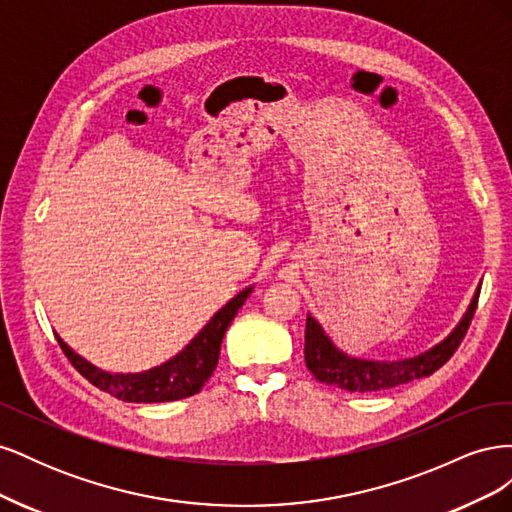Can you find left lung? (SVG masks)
Instances as JSON below:
<instances>
[{
    "instance_id": "1",
    "label": "left lung",
    "mask_w": 512,
    "mask_h": 512,
    "mask_svg": "<svg viewBox=\"0 0 512 512\" xmlns=\"http://www.w3.org/2000/svg\"><path fill=\"white\" fill-rule=\"evenodd\" d=\"M480 288L474 292L470 301L468 312L463 314L457 327L444 337L440 344L433 348L412 356V359L401 361H369V359H356V356L346 354L339 350L331 337L324 333L320 322L307 314L305 324V363L307 369L312 371L314 378L337 386L350 393H371V391H384L393 389L397 384H408L412 380L431 376L433 371L440 369L455 350L459 348L461 339L466 337L472 316L476 312Z\"/></svg>"
}]
</instances>
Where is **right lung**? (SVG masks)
I'll return each instance as SVG.
<instances>
[{
  "instance_id": "right-lung-1",
  "label": "right lung",
  "mask_w": 512,
  "mask_h": 512,
  "mask_svg": "<svg viewBox=\"0 0 512 512\" xmlns=\"http://www.w3.org/2000/svg\"><path fill=\"white\" fill-rule=\"evenodd\" d=\"M252 288L254 286H247L237 297H232L220 312H215L192 342L175 354L173 359L153 369L138 371V374H111V371L98 369L85 361L81 354H76L59 335L55 337L74 369L108 395L130 401V404H160V401L185 399L196 395L211 378L220 359L222 339L228 324L237 316L245 299L250 297Z\"/></svg>"
}]
</instances>
